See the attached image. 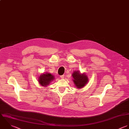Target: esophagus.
<instances>
[{"label": "esophagus", "mask_w": 129, "mask_h": 129, "mask_svg": "<svg viewBox=\"0 0 129 129\" xmlns=\"http://www.w3.org/2000/svg\"><path fill=\"white\" fill-rule=\"evenodd\" d=\"M60 78H61V79H63V78H64V75H63L60 76Z\"/></svg>", "instance_id": "obj_1"}]
</instances>
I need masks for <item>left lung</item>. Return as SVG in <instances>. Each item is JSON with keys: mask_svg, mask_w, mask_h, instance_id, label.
<instances>
[{"mask_svg": "<svg viewBox=\"0 0 129 129\" xmlns=\"http://www.w3.org/2000/svg\"><path fill=\"white\" fill-rule=\"evenodd\" d=\"M72 76L74 78V83L78 88L83 87L88 81V77L84 74H80L79 71L74 72Z\"/></svg>", "mask_w": 129, "mask_h": 129, "instance_id": "obj_1", "label": "left lung"}]
</instances>
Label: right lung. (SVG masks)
I'll return each instance as SVG.
<instances>
[{
	"label": "right lung",
	"instance_id": "right-lung-1",
	"mask_svg": "<svg viewBox=\"0 0 129 129\" xmlns=\"http://www.w3.org/2000/svg\"><path fill=\"white\" fill-rule=\"evenodd\" d=\"M54 79V76L50 74L45 73L43 74L39 78V82L43 86H46Z\"/></svg>",
	"mask_w": 129,
	"mask_h": 129
}]
</instances>
